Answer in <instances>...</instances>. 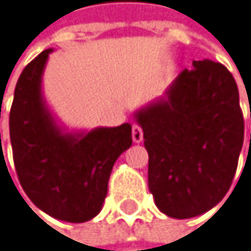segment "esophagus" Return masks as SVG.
I'll return each mask as SVG.
<instances>
[{
    "label": "esophagus",
    "instance_id": "34e87169",
    "mask_svg": "<svg viewBox=\"0 0 251 251\" xmlns=\"http://www.w3.org/2000/svg\"><path fill=\"white\" fill-rule=\"evenodd\" d=\"M132 140H134V143H141L143 141V129L137 123L132 125Z\"/></svg>",
    "mask_w": 251,
    "mask_h": 251
}]
</instances>
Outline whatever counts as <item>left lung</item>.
Segmentation results:
<instances>
[{
  "mask_svg": "<svg viewBox=\"0 0 251 251\" xmlns=\"http://www.w3.org/2000/svg\"><path fill=\"white\" fill-rule=\"evenodd\" d=\"M162 98L135 113L149 153L156 207L190 219L216 207L234 180L244 141L235 78L210 59L193 61Z\"/></svg>",
  "mask_w": 251,
  "mask_h": 251,
  "instance_id": "8db88e82",
  "label": "left lung"
}]
</instances>
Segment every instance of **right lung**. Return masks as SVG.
Masks as SVG:
<instances>
[{
    "mask_svg": "<svg viewBox=\"0 0 251 251\" xmlns=\"http://www.w3.org/2000/svg\"><path fill=\"white\" fill-rule=\"evenodd\" d=\"M47 49L22 71L10 110L13 160L31 202L49 216L83 223L102 208L117 157L132 144V126L65 132L47 108L41 77Z\"/></svg>",
    "mask_w": 251,
    "mask_h": 251,
    "instance_id": "obj_1",
    "label": "right lung"
}]
</instances>
